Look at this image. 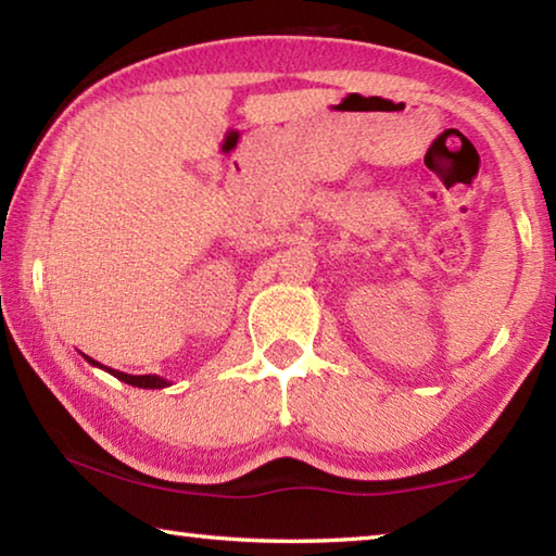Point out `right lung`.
Returning a JSON list of instances; mask_svg holds the SVG:
<instances>
[{
    "label": "right lung",
    "instance_id": "1",
    "mask_svg": "<svg viewBox=\"0 0 556 556\" xmlns=\"http://www.w3.org/2000/svg\"><path fill=\"white\" fill-rule=\"evenodd\" d=\"M83 357H86V361L92 365V368H100V370H105V372H110V375H115L117 380L131 384V388H142V390H162V388H168V384H172V382H168L166 378H159V375H127V372H119V370L105 368V365H100L98 361H92V357H88V355H83Z\"/></svg>",
    "mask_w": 556,
    "mask_h": 556
}]
</instances>
